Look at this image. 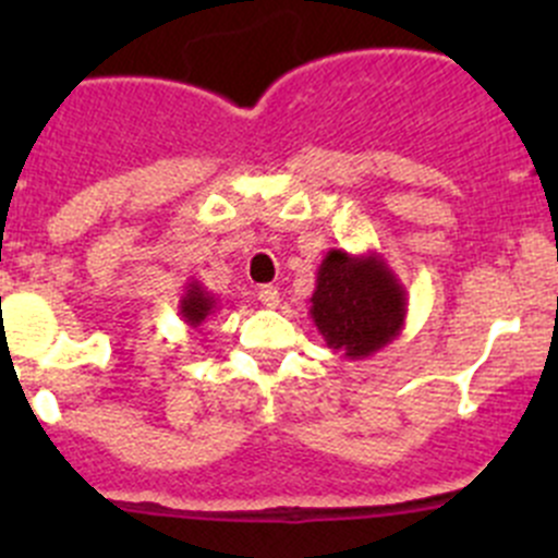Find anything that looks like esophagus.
I'll return each mask as SVG.
<instances>
[{
	"label": "esophagus",
	"instance_id": "esophagus-1",
	"mask_svg": "<svg viewBox=\"0 0 558 558\" xmlns=\"http://www.w3.org/2000/svg\"><path fill=\"white\" fill-rule=\"evenodd\" d=\"M258 302H262L264 307H278L280 291L275 289V286H262V289H258Z\"/></svg>",
	"mask_w": 558,
	"mask_h": 558
}]
</instances>
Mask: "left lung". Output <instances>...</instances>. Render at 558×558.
<instances>
[{"label":"left lung","instance_id":"left-lung-1","mask_svg":"<svg viewBox=\"0 0 558 558\" xmlns=\"http://www.w3.org/2000/svg\"><path fill=\"white\" fill-rule=\"evenodd\" d=\"M311 318L331 351L367 359L402 335L408 291L378 253L331 247L315 275Z\"/></svg>","mask_w":558,"mask_h":558}]
</instances>
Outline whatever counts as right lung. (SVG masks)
I'll return each mask as SVG.
<instances>
[{"label": "right lung", "instance_id": "add662e5", "mask_svg": "<svg viewBox=\"0 0 558 558\" xmlns=\"http://www.w3.org/2000/svg\"><path fill=\"white\" fill-rule=\"evenodd\" d=\"M178 311H180V318H183L191 329H196V326L205 324L207 315L218 311V296L210 294L199 280H191V283H185V291L183 296H180Z\"/></svg>", "mask_w": 558, "mask_h": 558}]
</instances>
